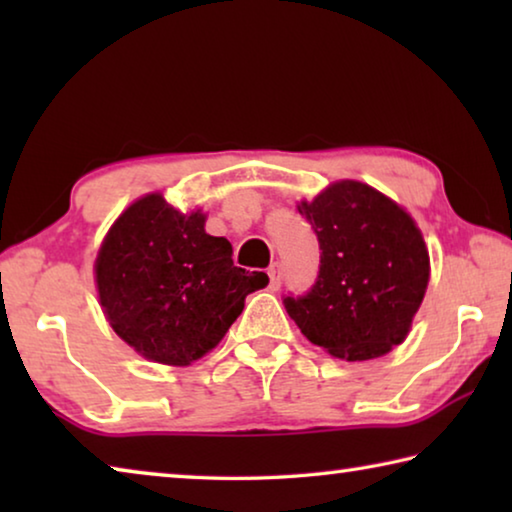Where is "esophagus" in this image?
<instances>
[{
    "label": "esophagus",
    "instance_id": "esophagus-1",
    "mask_svg": "<svg viewBox=\"0 0 512 512\" xmlns=\"http://www.w3.org/2000/svg\"><path fill=\"white\" fill-rule=\"evenodd\" d=\"M280 284H282V264L273 262L271 266H268V287L275 291V289H280Z\"/></svg>",
    "mask_w": 512,
    "mask_h": 512
}]
</instances>
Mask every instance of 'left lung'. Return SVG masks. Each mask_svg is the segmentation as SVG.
<instances>
[{
	"instance_id": "1",
	"label": "left lung",
	"mask_w": 512,
	"mask_h": 512,
	"mask_svg": "<svg viewBox=\"0 0 512 512\" xmlns=\"http://www.w3.org/2000/svg\"><path fill=\"white\" fill-rule=\"evenodd\" d=\"M298 212L316 232L320 266L302 296H284L287 314L329 354L366 361L409 334L429 282V253L409 214L363 183L327 187Z\"/></svg>"
}]
</instances>
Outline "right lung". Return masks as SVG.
Here are the masks:
<instances>
[{"label": "right lung", "mask_w": 512, "mask_h": 512, "mask_svg": "<svg viewBox=\"0 0 512 512\" xmlns=\"http://www.w3.org/2000/svg\"><path fill=\"white\" fill-rule=\"evenodd\" d=\"M97 287L110 325L142 357L187 366L219 343L266 273L232 262L225 237L205 232L160 194L135 201L112 225L97 257Z\"/></svg>", "instance_id": "add662e5"}]
</instances>
